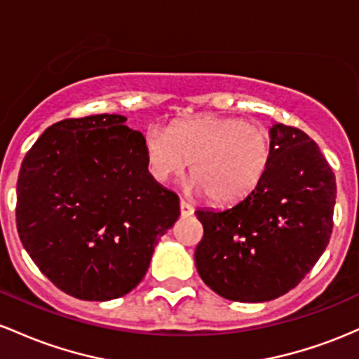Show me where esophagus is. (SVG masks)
I'll return each instance as SVG.
<instances>
[{
    "instance_id": "obj_1",
    "label": "esophagus",
    "mask_w": 359,
    "mask_h": 359,
    "mask_svg": "<svg viewBox=\"0 0 359 359\" xmlns=\"http://www.w3.org/2000/svg\"><path fill=\"white\" fill-rule=\"evenodd\" d=\"M180 212H181V215H183V217H190L191 213L195 212V208H193L191 205L188 203V201L181 200V201H180Z\"/></svg>"
}]
</instances>
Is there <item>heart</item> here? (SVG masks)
<instances>
[{"mask_svg":"<svg viewBox=\"0 0 359 359\" xmlns=\"http://www.w3.org/2000/svg\"><path fill=\"white\" fill-rule=\"evenodd\" d=\"M147 168L158 183L178 178L188 163L191 187L217 205L245 198L266 175L271 140L263 127L231 116H196L151 127L144 135Z\"/></svg>","mask_w":359,"mask_h":359,"instance_id":"obj_1","label":"heart"}]
</instances>
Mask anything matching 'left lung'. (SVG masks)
<instances>
[{"mask_svg": "<svg viewBox=\"0 0 359 359\" xmlns=\"http://www.w3.org/2000/svg\"><path fill=\"white\" fill-rule=\"evenodd\" d=\"M261 183L225 210H196L201 280L233 302H268L304 280L332 232L336 176L304 130L275 123Z\"/></svg>", "mask_w": 359, "mask_h": 359, "instance_id": "1", "label": "left lung"}]
</instances>
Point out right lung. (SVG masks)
<instances>
[{
    "instance_id": "add662e5",
    "label": "right lung",
    "mask_w": 359,
    "mask_h": 359,
    "mask_svg": "<svg viewBox=\"0 0 359 359\" xmlns=\"http://www.w3.org/2000/svg\"><path fill=\"white\" fill-rule=\"evenodd\" d=\"M122 115L66 118L32 146L17 183L23 248L52 283L81 300L127 295L180 217L149 175L144 135Z\"/></svg>"
}]
</instances>
